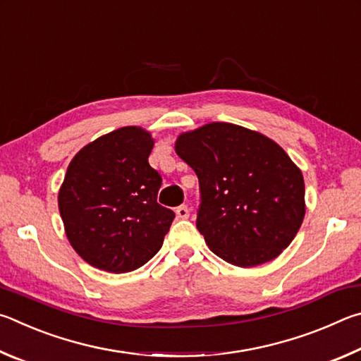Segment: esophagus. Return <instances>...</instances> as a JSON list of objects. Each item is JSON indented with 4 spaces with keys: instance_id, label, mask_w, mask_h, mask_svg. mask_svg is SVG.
<instances>
[{
    "instance_id": "obj_1",
    "label": "esophagus",
    "mask_w": 361,
    "mask_h": 361,
    "mask_svg": "<svg viewBox=\"0 0 361 361\" xmlns=\"http://www.w3.org/2000/svg\"><path fill=\"white\" fill-rule=\"evenodd\" d=\"M176 216L180 219H186L189 216V209L186 205H180L178 209H176Z\"/></svg>"
}]
</instances>
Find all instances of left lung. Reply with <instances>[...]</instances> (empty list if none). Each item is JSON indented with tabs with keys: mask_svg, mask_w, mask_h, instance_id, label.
Here are the masks:
<instances>
[{
	"mask_svg": "<svg viewBox=\"0 0 361 361\" xmlns=\"http://www.w3.org/2000/svg\"><path fill=\"white\" fill-rule=\"evenodd\" d=\"M175 151L199 178L195 226L213 253L253 267L290 245L305 213L304 178L276 142L212 122L180 135Z\"/></svg>",
	"mask_w": 361,
	"mask_h": 361,
	"instance_id": "obj_1",
	"label": "left lung"
}]
</instances>
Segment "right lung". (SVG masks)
Masks as SVG:
<instances>
[{"mask_svg":"<svg viewBox=\"0 0 361 361\" xmlns=\"http://www.w3.org/2000/svg\"><path fill=\"white\" fill-rule=\"evenodd\" d=\"M151 135L121 127L78 152L59 192L71 247L90 266L124 274L162 247L175 213L157 204L162 178L149 166Z\"/></svg>","mask_w":361,"mask_h":361,"instance_id":"1","label":"right lung"}]
</instances>
